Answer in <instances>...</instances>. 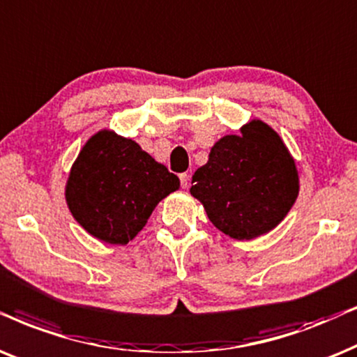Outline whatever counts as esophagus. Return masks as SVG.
Masks as SVG:
<instances>
[{
    "mask_svg": "<svg viewBox=\"0 0 357 357\" xmlns=\"http://www.w3.org/2000/svg\"><path fill=\"white\" fill-rule=\"evenodd\" d=\"M190 183V175L188 174H180V185H182V188H187Z\"/></svg>",
    "mask_w": 357,
    "mask_h": 357,
    "instance_id": "esophagus-1",
    "label": "esophagus"
}]
</instances>
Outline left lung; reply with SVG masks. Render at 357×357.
Instances as JSON below:
<instances>
[{
  "instance_id": "8db88e82",
  "label": "left lung",
  "mask_w": 357,
  "mask_h": 357,
  "mask_svg": "<svg viewBox=\"0 0 357 357\" xmlns=\"http://www.w3.org/2000/svg\"><path fill=\"white\" fill-rule=\"evenodd\" d=\"M298 192L295 159L279 132L257 118L215 142L190 188L211 223L236 241L256 239L274 229Z\"/></svg>"
}]
</instances>
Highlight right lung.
I'll return each instance as SVG.
<instances>
[{"mask_svg": "<svg viewBox=\"0 0 357 357\" xmlns=\"http://www.w3.org/2000/svg\"><path fill=\"white\" fill-rule=\"evenodd\" d=\"M178 188L177 175L136 141L105 128L88 139L72 164L66 202L88 234L124 246L144 228L159 202Z\"/></svg>", "mask_w": 357, "mask_h": 357, "instance_id": "add662e5", "label": "right lung"}]
</instances>
